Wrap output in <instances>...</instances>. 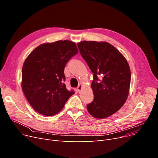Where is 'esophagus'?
Here are the masks:
<instances>
[{"instance_id":"obj_1","label":"esophagus","mask_w":158,"mask_h":158,"mask_svg":"<svg viewBox=\"0 0 158 158\" xmlns=\"http://www.w3.org/2000/svg\"><path fill=\"white\" fill-rule=\"evenodd\" d=\"M82 88V84H80V85H79V86H78V87H77V88L79 93H80V92H81V91Z\"/></svg>"}]
</instances>
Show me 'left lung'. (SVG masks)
<instances>
[{"label": "left lung", "instance_id": "8db88e82", "mask_svg": "<svg viewBox=\"0 0 158 158\" xmlns=\"http://www.w3.org/2000/svg\"><path fill=\"white\" fill-rule=\"evenodd\" d=\"M77 46L94 73L91 87L94 98L87 105V110L96 118L109 117L121 108L127 98L129 65L118 50L106 41H82Z\"/></svg>", "mask_w": 158, "mask_h": 158}]
</instances>
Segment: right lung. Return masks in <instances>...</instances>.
I'll list each match as a JSON object with an SVG mask.
<instances>
[{
    "label": "right lung",
    "mask_w": 158,
    "mask_h": 158,
    "mask_svg": "<svg viewBox=\"0 0 158 158\" xmlns=\"http://www.w3.org/2000/svg\"><path fill=\"white\" fill-rule=\"evenodd\" d=\"M78 53L76 43L60 40L38 46L25 60L22 88L30 105L38 113L52 116L59 113L74 94L63 83L64 66Z\"/></svg>",
    "instance_id": "add662e5"
}]
</instances>
